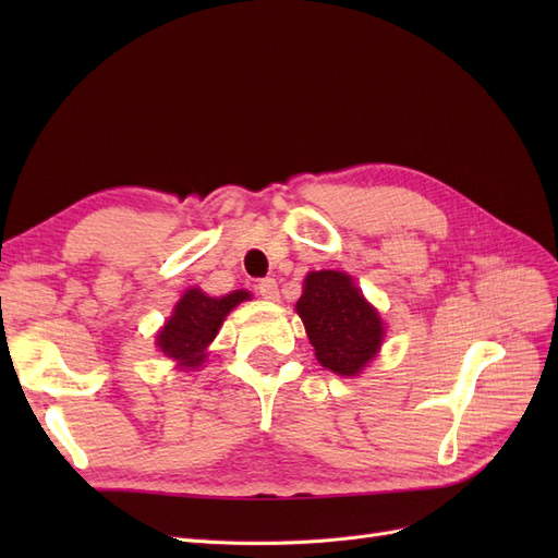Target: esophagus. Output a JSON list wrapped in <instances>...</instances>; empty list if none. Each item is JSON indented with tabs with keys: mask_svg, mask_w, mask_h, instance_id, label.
<instances>
[{
	"mask_svg": "<svg viewBox=\"0 0 558 558\" xmlns=\"http://www.w3.org/2000/svg\"><path fill=\"white\" fill-rule=\"evenodd\" d=\"M256 289L265 300H277L279 298V289H277L275 279H260Z\"/></svg>",
	"mask_w": 558,
	"mask_h": 558,
	"instance_id": "1",
	"label": "esophagus"
}]
</instances>
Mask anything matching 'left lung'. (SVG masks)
Instances as JSON below:
<instances>
[{
	"instance_id": "left-lung-1",
	"label": "left lung",
	"mask_w": 558,
	"mask_h": 558,
	"mask_svg": "<svg viewBox=\"0 0 558 558\" xmlns=\"http://www.w3.org/2000/svg\"><path fill=\"white\" fill-rule=\"evenodd\" d=\"M295 310L318 363L337 375H359L381 347V318L344 272H310Z\"/></svg>"
}]
</instances>
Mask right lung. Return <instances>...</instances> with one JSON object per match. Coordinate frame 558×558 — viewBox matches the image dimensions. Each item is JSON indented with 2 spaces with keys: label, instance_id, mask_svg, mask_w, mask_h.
<instances>
[{
  "label": "right lung",
  "instance_id": "1",
  "mask_svg": "<svg viewBox=\"0 0 558 558\" xmlns=\"http://www.w3.org/2000/svg\"><path fill=\"white\" fill-rule=\"evenodd\" d=\"M246 291H234L223 298H209L199 289L185 291L158 335V347L183 367H195L205 359V349L214 340L223 318L234 305L246 300Z\"/></svg>",
  "mask_w": 558,
  "mask_h": 558
}]
</instances>
